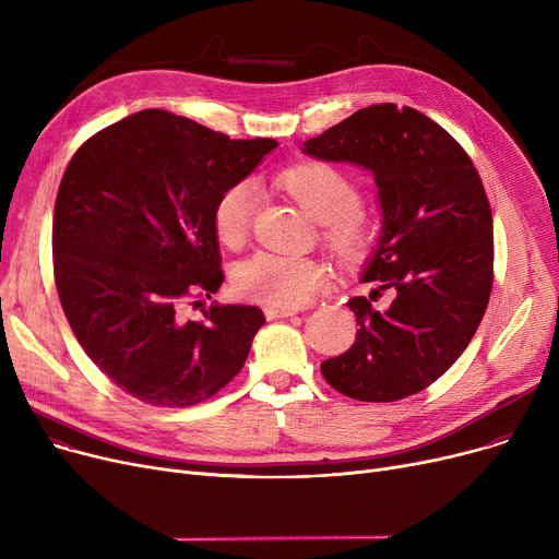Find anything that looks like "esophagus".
<instances>
[{
  "label": "esophagus",
  "instance_id": "34e87169",
  "mask_svg": "<svg viewBox=\"0 0 559 559\" xmlns=\"http://www.w3.org/2000/svg\"><path fill=\"white\" fill-rule=\"evenodd\" d=\"M297 310H289V308H272L267 306L264 308V317L267 319H285V317H295Z\"/></svg>",
  "mask_w": 559,
  "mask_h": 559
}]
</instances>
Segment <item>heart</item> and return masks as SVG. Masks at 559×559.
<instances>
[{
	"mask_svg": "<svg viewBox=\"0 0 559 559\" xmlns=\"http://www.w3.org/2000/svg\"><path fill=\"white\" fill-rule=\"evenodd\" d=\"M278 186L314 222L324 224L321 235L337 258L354 260L369 249L371 226L358 211L360 192L346 174L324 163H306L285 169L278 176ZM255 201L251 181L233 183L219 194L213 209V226L222 245L240 247L247 240ZM233 283L251 301L295 310L314 297L324 283V267L312 258L262 251L238 264Z\"/></svg>",
	"mask_w": 559,
	"mask_h": 559,
	"instance_id": "1",
	"label": "heart"
}]
</instances>
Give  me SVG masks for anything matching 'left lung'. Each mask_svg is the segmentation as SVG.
<instances>
[{
    "label": "left lung",
    "mask_w": 559,
    "mask_h": 559,
    "mask_svg": "<svg viewBox=\"0 0 559 559\" xmlns=\"http://www.w3.org/2000/svg\"><path fill=\"white\" fill-rule=\"evenodd\" d=\"M301 152L371 171L383 215L362 272L376 289L346 304L358 321L356 342L321 362V373L358 401L417 394L462 356L489 304L493 233L480 176L442 127L396 104L360 108ZM383 288L395 301L376 311L370 301Z\"/></svg>",
    "instance_id": "left-lung-1"
}]
</instances>
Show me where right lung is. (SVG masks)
<instances>
[{
    "instance_id": "obj_1",
    "label": "right lung",
    "mask_w": 559,
    "mask_h": 559,
    "mask_svg": "<svg viewBox=\"0 0 559 559\" xmlns=\"http://www.w3.org/2000/svg\"><path fill=\"white\" fill-rule=\"evenodd\" d=\"M188 117L140 110L72 156L53 205V278L83 350L127 394L163 407L201 403L245 367L264 324L255 306L188 321L224 274L213 209L276 150ZM201 304V301H194Z\"/></svg>"
}]
</instances>
